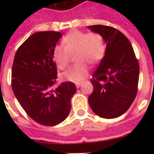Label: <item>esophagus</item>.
<instances>
[{"label":"esophagus","mask_w":154,"mask_h":154,"mask_svg":"<svg viewBox=\"0 0 154 154\" xmlns=\"http://www.w3.org/2000/svg\"><path fill=\"white\" fill-rule=\"evenodd\" d=\"M82 82H78V83H76V86H77V88H79L80 86H82Z\"/></svg>","instance_id":"1"}]
</instances>
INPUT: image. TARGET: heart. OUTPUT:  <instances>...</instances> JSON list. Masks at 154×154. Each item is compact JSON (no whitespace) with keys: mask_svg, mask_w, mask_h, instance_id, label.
<instances>
[{"mask_svg":"<svg viewBox=\"0 0 154 154\" xmlns=\"http://www.w3.org/2000/svg\"><path fill=\"white\" fill-rule=\"evenodd\" d=\"M62 45H56L53 49V57L58 69L67 67L70 55L74 54L76 65L61 73L63 81L82 82L89 73L88 64L97 65L104 57L105 42L102 35L98 32H86L72 30L64 37Z\"/></svg>","mask_w":154,"mask_h":154,"instance_id":"1","label":"heart"}]
</instances>
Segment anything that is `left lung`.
<instances>
[{
  "label": "left lung",
  "mask_w": 154,
  "mask_h": 154,
  "mask_svg": "<svg viewBox=\"0 0 154 154\" xmlns=\"http://www.w3.org/2000/svg\"><path fill=\"white\" fill-rule=\"evenodd\" d=\"M102 35L105 53L90 80L94 91L89 97L92 110L102 118L120 117L131 106L137 94L139 64L129 39L106 25L88 26Z\"/></svg>",
  "instance_id": "obj_1"
}]
</instances>
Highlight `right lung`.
Masks as SVG:
<instances>
[{
	"instance_id": "obj_1",
	"label": "right lung",
	"mask_w": 154,
	"mask_h": 154,
	"mask_svg": "<svg viewBox=\"0 0 154 154\" xmlns=\"http://www.w3.org/2000/svg\"><path fill=\"white\" fill-rule=\"evenodd\" d=\"M62 34L54 31L31 35L18 49L12 69V89L25 112L38 124L53 126L65 121L77 88L71 82L53 88L57 71L53 49Z\"/></svg>"
}]
</instances>
